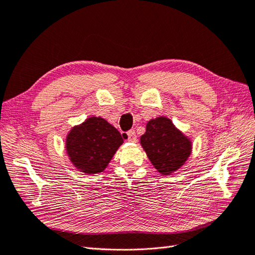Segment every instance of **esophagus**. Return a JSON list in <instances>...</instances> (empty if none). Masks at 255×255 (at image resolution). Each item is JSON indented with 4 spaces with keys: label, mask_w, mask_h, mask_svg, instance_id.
<instances>
[{
    "label": "esophagus",
    "mask_w": 255,
    "mask_h": 255,
    "mask_svg": "<svg viewBox=\"0 0 255 255\" xmlns=\"http://www.w3.org/2000/svg\"><path fill=\"white\" fill-rule=\"evenodd\" d=\"M123 136L127 140H128V142H132V143L136 142V134H135L134 129H129V131L124 134Z\"/></svg>",
    "instance_id": "1"
}]
</instances>
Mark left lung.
<instances>
[{"mask_svg":"<svg viewBox=\"0 0 255 255\" xmlns=\"http://www.w3.org/2000/svg\"><path fill=\"white\" fill-rule=\"evenodd\" d=\"M140 144L152 166L161 174H170L182 167L192 149L191 140L166 117L148 121Z\"/></svg>","mask_w":255,"mask_h":255,"instance_id":"8db88e82","label":"left lung"}]
</instances>
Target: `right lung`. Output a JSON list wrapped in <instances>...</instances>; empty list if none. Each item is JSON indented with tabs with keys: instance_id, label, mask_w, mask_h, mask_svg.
Returning <instances> with one entry per match:
<instances>
[{
	"instance_id": "add662e5",
	"label": "right lung",
	"mask_w": 255,
	"mask_h": 255,
	"mask_svg": "<svg viewBox=\"0 0 255 255\" xmlns=\"http://www.w3.org/2000/svg\"><path fill=\"white\" fill-rule=\"evenodd\" d=\"M123 143L120 132L100 117L88 118L66 136V151L78 170L87 174L103 172Z\"/></svg>"
}]
</instances>
